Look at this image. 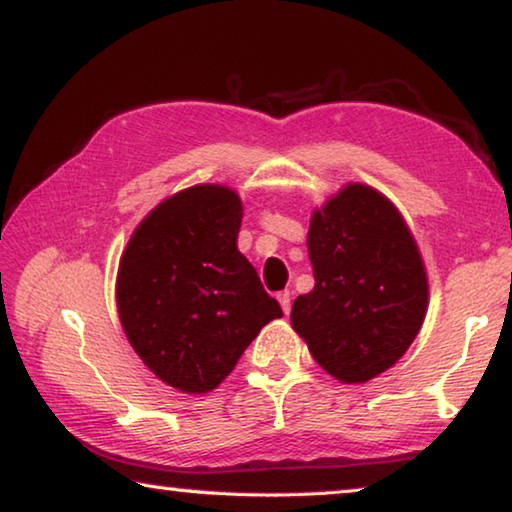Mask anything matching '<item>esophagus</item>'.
<instances>
[{
	"mask_svg": "<svg viewBox=\"0 0 512 512\" xmlns=\"http://www.w3.org/2000/svg\"><path fill=\"white\" fill-rule=\"evenodd\" d=\"M277 302H280V307L284 314H289L291 311V293L289 291H280L277 293Z\"/></svg>",
	"mask_w": 512,
	"mask_h": 512,
	"instance_id": "esophagus-1",
	"label": "esophagus"
}]
</instances>
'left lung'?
Returning a JSON list of instances; mask_svg holds the SVG:
<instances>
[{
  "label": "left lung",
  "mask_w": 512,
  "mask_h": 512,
  "mask_svg": "<svg viewBox=\"0 0 512 512\" xmlns=\"http://www.w3.org/2000/svg\"><path fill=\"white\" fill-rule=\"evenodd\" d=\"M314 291L298 296L291 325L311 357L343 384H363L404 357L429 307L420 248L400 210L348 183L311 214Z\"/></svg>",
  "instance_id": "left-lung-1"
}]
</instances>
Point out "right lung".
Returning <instances> with one entry per match:
<instances>
[{
    "label": "right lung",
    "instance_id": "right-lung-1",
    "mask_svg": "<svg viewBox=\"0 0 512 512\" xmlns=\"http://www.w3.org/2000/svg\"><path fill=\"white\" fill-rule=\"evenodd\" d=\"M244 205L225 185H194L144 216L119 259L117 311L155 377L205 395L235 370L259 329L282 318L239 253Z\"/></svg>",
    "mask_w": 512,
    "mask_h": 512
}]
</instances>
